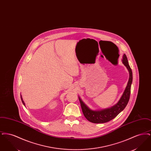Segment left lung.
Here are the masks:
<instances>
[{"label":"left lung","mask_w":151,"mask_h":151,"mask_svg":"<svg viewBox=\"0 0 151 151\" xmlns=\"http://www.w3.org/2000/svg\"><path fill=\"white\" fill-rule=\"evenodd\" d=\"M122 62L129 71V80L121 99L112 108L100 111H93L88 108L79 97L83 114L86 119L89 122L94 123H103L109 122L115 118L127 106L129 101L131 93V86L132 81V72L131 68L129 67L127 57L125 54L123 56Z\"/></svg>","instance_id":"8db88e82"}]
</instances>
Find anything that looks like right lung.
Masks as SVG:
<instances>
[{"label":"right lung","mask_w":151,"mask_h":151,"mask_svg":"<svg viewBox=\"0 0 151 151\" xmlns=\"http://www.w3.org/2000/svg\"><path fill=\"white\" fill-rule=\"evenodd\" d=\"M21 100H22V104H24V105H25V103H24V101L22 100V96H21Z\"/></svg>","instance_id":"obj_1"}]
</instances>
